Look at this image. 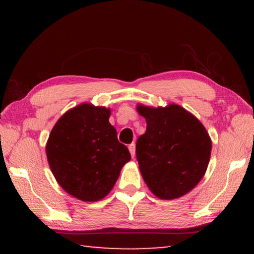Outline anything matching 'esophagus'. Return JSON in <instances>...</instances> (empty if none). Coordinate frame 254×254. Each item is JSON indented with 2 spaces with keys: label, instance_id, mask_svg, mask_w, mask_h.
I'll return each instance as SVG.
<instances>
[{
  "label": "esophagus",
  "instance_id": "34e87169",
  "mask_svg": "<svg viewBox=\"0 0 254 254\" xmlns=\"http://www.w3.org/2000/svg\"><path fill=\"white\" fill-rule=\"evenodd\" d=\"M128 150H130V153L132 158L135 157V144L134 143H131L130 145H128Z\"/></svg>",
  "mask_w": 254,
  "mask_h": 254
}]
</instances>
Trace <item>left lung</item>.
<instances>
[{
  "instance_id": "obj_1",
  "label": "left lung",
  "mask_w": 254,
  "mask_h": 254,
  "mask_svg": "<svg viewBox=\"0 0 254 254\" xmlns=\"http://www.w3.org/2000/svg\"><path fill=\"white\" fill-rule=\"evenodd\" d=\"M136 111L147 121L135 147L144 183L158 198L186 195L207 169L212 151L208 132L195 115L177 104H139Z\"/></svg>"
}]
</instances>
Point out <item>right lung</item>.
I'll use <instances>...</instances> for the list:
<instances>
[{
    "instance_id": "right-lung-1",
    "label": "right lung",
    "mask_w": 254,
    "mask_h": 254,
    "mask_svg": "<svg viewBox=\"0 0 254 254\" xmlns=\"http://www.w3.org/2000/svg\"><path fill=\"white\" fill-rule=\"evenodd\" d=\"M110 115V109L83 103L58 120L47 141L51 173L67 194L79 200L97 201L109 195L131 160Z\"/></svg>"
}]
</instances>
